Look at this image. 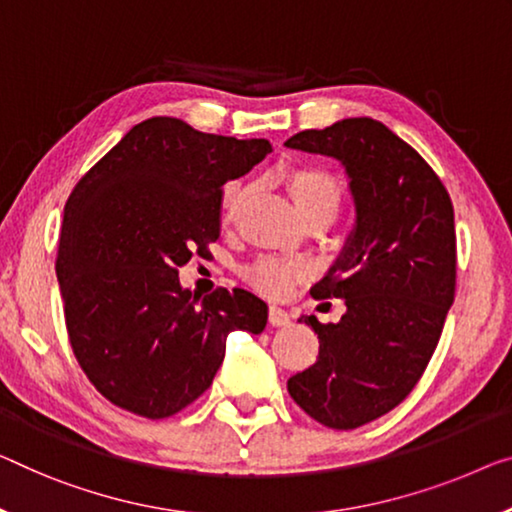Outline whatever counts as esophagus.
I'll return each instance as SVG.
<instances>
[{"instance_id": "obj_1", "label": "esophagus", "mask_w": 512, "mask_h": 512, "mask_svg": "<svg viewBox=\"0 0 512 512\" xmlns=\"http://www.w3.org/2000/svg\"><path fill=\"white\" fill-rule=\"evenodd\" d=\"M269 322L271 326H287L289 324V312L280 305H271L269 308Z\"/></svg>"}]
</instances>
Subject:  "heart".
<instances>
[{
    "label": "heart",
    "mask_w": 512,
    "mask_h": 512,
    "mask_svg": "<svg viewBox=\"0 0 512 512\" xmlns=\"http://www.w3.org/2000/svg\"><path fill=\"white\" fill-rule=\"evenodd\" d=\"M287 190L301 209L305 218L319 211H338L342 200V186L333 172L324 170L317 165H296L287 172L285 177ZM243 190L241 183H227L220 195V209H223V220L232 223L236 211L241 207ZM243 276L250 285L257 287L259 292L269 296H282L292 289L296 282L308 276V266L303 262H294V259H280V257H259L253 264L243 271Z\"/></svg>",
    "instance_id": "b5f03b06"
}]
</instances>
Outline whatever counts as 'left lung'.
<instances>
[{
  "instance_id": "8db88e82",
  "label": "left lung",
  "mask_w": 512,
  "mask_h": 512,
  "mask_svg": "<svg viewBox=\"0 0 512 512\" xmlns=\"http://www.w3.org/2000/svg\"><path fill=\"white\" fill-rule=\"evenodd\" d=\"M287 147L338 158L349 174L356 227L315 299H345L338 324L299 322L319 338L317 361L287 381L317 423L354 430L414 391L455 299L451 195L414 147L370 117L301 131Z\"/></svg>"
}]
</instances>
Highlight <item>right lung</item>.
Returning a JSON list of instances; mask_svg holds the SVG:
<instances>
[{
    "label": "right lung",
    "instance_id": "add662e5",
    "mask_svg": "<svg viewBox=\"0 0 512 512\" xmlns=\"http://www.w3.org/2000/svg\"><path fill=\"white\" fill-rule=\"evenodd\" d=\"M271 151L266 140L151 117L68 195L57 250L73 354L96 391L131 414H179L211 386L232 331L262 333L266 303L236 287L200 301L179 266L220 236V195Z\"/></svg>",
    "mask_w": 512,
    "mask_h": 512
}]
</instances>
